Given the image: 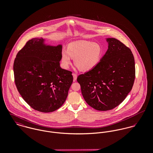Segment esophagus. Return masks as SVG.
Wrapping results in <instances>:
<instances>
[{"instance_id":"34e87169","label":"esophagus","mask_w":153,"mask_h":153,"mask_svg":"<svg viewBox=\"0 0 153 153\" xmlns=\"http://www.w3.org/2000/svg\"><path fill=\"white\" fill-rule=\"evenodd\" d=\"M73 77H74V81H75L77 78V75L76 74H72Z\"/></svg>"}]
</instances>
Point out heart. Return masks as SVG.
Returning <instances> with one entry per match:
<instances>
[{"mask_svg":"<svg viewBox=\"0 0 153 153\" xmlns=\"http://www.w3.org/2000/svg\"><path fill=\"white\" fill-rule=\"evenodd\" d=\"M104 55V49L101 44L92 41L79 40L68 44L67 49L61 52V62L64 68H68L74 63L81 71L92 70L100 64Z\"/></svg>","mask_w":153,"mask_h":153,"instance_id":"1","label":"heart"}]
</instances>
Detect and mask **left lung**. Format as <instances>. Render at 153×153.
I'll return each instance as SVG.
<instances>
[{
    "label": "left lung",
    "mask_w": 153,
    "mask_h": 153,
    "mask_svg": "<svg viewBox=\"0 0 153 153\" xmlns=\"http://www.w3.org/2000/svg\"><path fill=\"white\" fill-rule=\"evenodd\" d=\"M106 41L108 49L100 64L77 78L85 101L98 111L120 105L131 91L135 75L130 49L115 38Z\"/></svg>",
    "instance_id": "8db88e82"
}]
</instances>
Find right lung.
<instances>
[{
	"mask_svg": "<svg viewBox=\"0 0 153 153\" xmlns=\"http://www.w3.org/2000/svg\"><path fill=\"white\" fill-rule=\"evenodd\" d=\"M62 46L45 44L43 38L26 42L13 64L15 82L23 99L32 108L50 112L65 102L73 76L61 68Z\"/></svg>",
	"mask_w": 153,
	"mask_h": 153,
	"instance_id": "obj_1",
	"label": "right lung"
}]
</instances>
